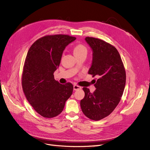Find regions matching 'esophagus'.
Wrapping results in <instances>:
<instances>
[{"label": "esophagus", "mask_w": 150, "mask_h": 150, "mask_svg": "<svg viewBox=\"0 0 150 150\" xmlns=\"http://www.w3.org/2000/svg\"><path fill=\"white\" fill-rule=\"evenodd\" d=\"M73 89H74V91H78V90L81 89V87H80V86H79L78 85H74Z\"/></svg>", "instance_id": "esophagus-1"}]
</instances>
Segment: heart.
Here are the masks:
<instances>
[{"mask_svg": "<svg viewBox=\"0 0 150 150\" xmlns=\"http://www.w3.org/2000/svg\"><path fill=\"white\" fill-rule=\"evenodd\" d=\"M73 52L74 55L81 53H87V49L82 44H78L74 47Z\"/></svg>", "mask_w": 150, "mask_h": 150, "instance_id": "1", "label": "heart"}]
</instances>
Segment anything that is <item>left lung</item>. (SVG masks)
<instances>
[{
    "label": "left lung",
    "instance_id": "obj_1",
    "mask_svg": "<svg viewBox=\"0 0 150 150\" xmlns=\"http://www.w3.org/2000/svg\"><path fill=\"white\" fill-rule=\"evenodd\" d=\"M86 42L93 51L92 63L88 74L98 77L94 91L85 93L80 104L88 118L98 121L110 115L121 100L126 84V72L117 49L103 40L87 37Z\"/></svg>",
    "mask_w": 150,
    "mask_h": 150
}]
</instances>
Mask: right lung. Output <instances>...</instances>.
<instances>
[{
    "label": "right lung",
    "instance_id": "add662e5",
    "mask_svg": "<svg viewBox=\"0 0 150 150\" xmlns=\"http://www.w3.org/2000/svg\"><path fill=\"white\" fill-rule=\"evenodd\" d=\"M76 38L67 35H47L30 46L25 58L22 86L35 111L44 117L59 115L73 91V85L61 84L54 72L60 64L63 51Z\"/></svg>",
    "mask_w": 150,
    "mask_h": 150
}]
</instances>
